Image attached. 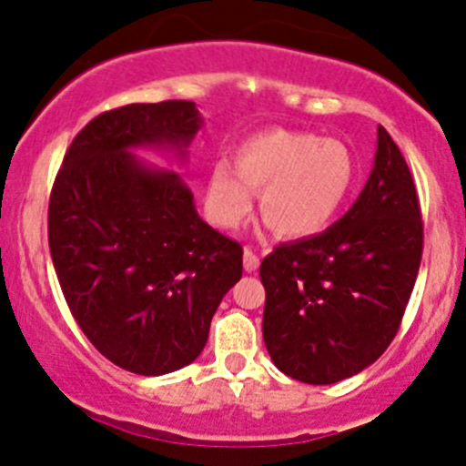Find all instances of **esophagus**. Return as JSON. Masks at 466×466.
<instances>
[{
  "label": "esophagus",
  "instance_id": "1",
  "mask_svg": "<svg viewBox=\"0 0 466 466\" xmlns=\"http://www.w3.org/2000/svg\"><path fill=\"white\" fill-rule=\"evenodd\" d=\"M243 268H246V272H254L258 268V257L257 252H252V248L243 249Z\"/></svg>",
  "mask_w": 466,
  "mask_h": 466
}]
</instances>
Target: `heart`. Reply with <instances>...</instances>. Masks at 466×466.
Masks as SVG:
<instances>
[{"label": "heart", "mask_w": 466, "mask_h": 466, "mask_svg": "<svg viewBox=\"0 0 466 466\" xmlns=\"http://www.w3.org/2000/svg\"><path fill=\"white\" fill-rule=\"evenodd\" d=\"M360 163L346 143L312 131H258L238 145L234 165L218 160L205 185L209 218L234 229L261 194V218L277 237L308 238L323 232L349 203Z\"/></svg>", "instance_id": "b5f03b06"}]
</instances>
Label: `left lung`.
I'll return each mask as SVG.
<instances>
[{"label": "left lung", "instance_id": "8db88e82", "mask_svg": "<svg viewBox=\"0 0 466 466\" xmlns=\"http://www.w3.org/2000/svg\"><path fill=\"white\" fill-rule=\"evenodd\" d=\"M422 243L413 176L380 125L373 171L349 212L263 258V341L274 366L306 384H335L373 364L398 335Z\"/></svg>", "mask_w": 466, "mask_h": 466}]
</instances>
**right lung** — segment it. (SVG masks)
I'll return each mask as SVG.
<instances>
[{
	"label": "right lung",
	"mask_w": 466,
	"mask_h": 466,
	"mask_svg": "<svg viewBox=\"0 0 466 466\" xmlns=\"http://www.w3.org/2000/svg\"><path fill=\"white\" fill-rule=\"evenodd\" d=\"M203 117L194 102L105 111L73 138L48 203V248L89 341L136 375L192 364L220 299L243 274V248L198 217L176 171L136 149L178 158Z\"/></svg>",
	"instance_id": "right-lung-1"
}]
</instances>
